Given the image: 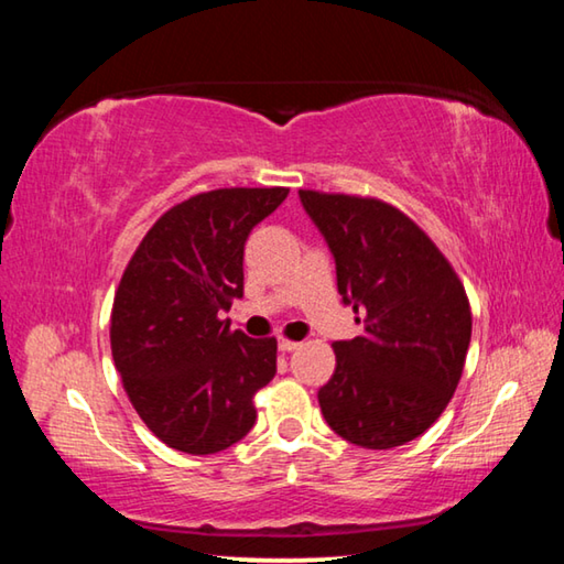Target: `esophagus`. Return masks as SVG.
Here are the masks:
<instances>
[{
    "label": "esophagus",
    "instance_id": "1",
    "mask_svg": "<svg viewBox=\"0 0 564 564\" xmlns=\"http://www.w3.org/2000/svg\"><path fill=\"white\" fill-rule=\"evenodd\" d=\"M303 346V343H295V340H279V350L281 352H295V350H299Z\"/></svg>",
    "mask_w": 564,
    "mask_h": 564
}]
</instances>
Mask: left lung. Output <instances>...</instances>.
Here are the masks:
<instances>
[{
    "mask_svg": "<svg viewBox=\"0 0 564 564\" xmlns=\"http://www.w3.org/2000/svg\"><path fill=\"white\" fill-rule=\"evenodd\" d=\"M336 261L338 293L362 330L336 340V373L318 390L333 433L388 451L431 427L457 388L470 303L453 265L398 208L376 198L299 191Z\"/></svg>",
    "mask_w": 564,
    "mask_h": 564,
    "instance_id": "obj_1",
    "label": "left lung"
}]
</instances>
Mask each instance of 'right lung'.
<instances>
[{
    "mask_svg": "<svg viewBox=\"0 0 564 564\" xmlns=\"http://www.w3.org/2000/svg\"><path fill=\"white\" fill-rule=\"evenodd\" d=\"M289 188H218L151 226L119 283L111 356L161 443L188 455L226 451L256 423L253 395L275 376V338L253 340L221 313L243 295L248 234Z\"/></svg>",
    "mask_w": 564,
    "mask_h": 564,
    "instance_id": "1",
    "label": "right lung"
}]
</instances>
